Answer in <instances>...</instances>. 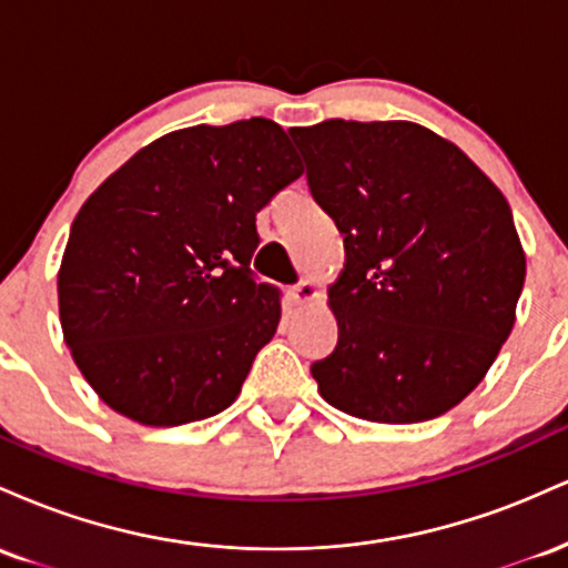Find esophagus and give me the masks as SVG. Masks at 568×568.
I'll return each instance as SVG.
<instances>
[{"instance_id": "34e87169", "label": "esophagus", "mask_w": 568, "mask_h": 568, "mask_svg": "<svg viewBox=\"0 0 568 568\" xmlns=\"http://www.w3.org/2000/svg\"><path fill=\"white\" fill-rule=\"evenodd\" d=\"M285 293H288L291 304H306V302H312V298L317 296V285L312 283V280H302V283L291 285V288Z\"/></svg>"}]
</instances>
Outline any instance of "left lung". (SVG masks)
Wrapping results in <instances>:
<instances>
[{
  "label": "left lung",
  "mask_w": 568,
  "mask_h": 568,
  "mask_svg": "<svg viewBox=\"0 0 568 568\" xmlns=\"http://www.w3.org/2000/svg\"><path fill=\"white\" fill-rule=\"evenodd\" d=\"M288 133L347 247L331 288L338 344L312 363L321 395L384 425L446 414L513 331L526 256L510 205L465 152L414 122Z\"/></svg>",
  "instance_id": "obj_1"
}]
</instances>
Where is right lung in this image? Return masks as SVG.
Masks as SVG:
<instances>
[{"instance_id":"1","label":"right lung","mask_w":568,"mask_h":568,"mask_svg":"<svg viewBox=\"0 0 568 568\" xmlns=\"http://www.w3.org/2000/svg\"><path fill=\"white\" fill-rule=\"evenodd\" d=\"M298 175L285 130L251 116L162 135L90 194L58 306L106 406L152 427L232 406L280 323L283 293L251 270L256 213Z\"/></svg>"}]
</instances>
